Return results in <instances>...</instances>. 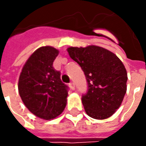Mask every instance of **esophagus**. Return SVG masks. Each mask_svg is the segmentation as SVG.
Listing matches in <instances>:
<instances>
[{"mask_svg":"<svg viewBox=\"0 0 146 146\" xmlns=\"http://www.w3.org/2000/svg\"><path fill=\"white\" fill-rule=\"evenodd\" d=\"M69 86H70V88L72 89V90H74V89H75V84H74V83H70V84H69Z\"/></svg>","mask_w":146,"mask_h":146,"instance_id":"1","label":"esophagus"}]
</instances>
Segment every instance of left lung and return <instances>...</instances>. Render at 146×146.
<instances>
[{"mask_svg": "<svg viewBox=\"0 0 146 146\" xmlns=\"http://www.w3.org/2000/svg\"><path fill=\"white\" fill-rule=\"evenodd\" d=\"M67 51L86 76L88 92L82 95L86 113L97 119L112 116L127 92V74L122 62L113 52L95 45L70 47Z\"/></svg>", "mask_w": 146, "mask_h": 146, "instance_id": "left-lung-1", "label": "left lung"}]
</instances>
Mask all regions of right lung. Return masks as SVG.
Wrapping results in <instances>:
<instances>
[{
  "mask_svg": "<svg viewBox=\"0 0 146 146\" xmlns=\"http://www.w3.org/2000/svg\"><path fill=\"white\" fill-rule=\"evenodd\" d=\"M58 52L50 46L38 48L25 63L19 79V93L24 105L46 120L59 116L66 106L68 87L53 67Z\"/></svg>",
  "mask_w": 146,
  "mask_h": 146,
  "instance_id": "right-lung-1",
  "label": "right lung"
}]
</instances>
